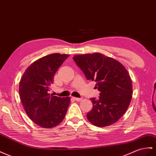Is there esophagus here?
Listing matches in <instances>:
<instances>
[{
  "mask_svg": "<svg viewBox=\"0 0 156 156\" xmlns=\"http://www.w3.org/2000/svg\"><path fill=\"white\" fill-rule=\"evenodd\" d=\"M73 99L75 100V101H77V102H80L83 100V98H75V97H73Z\"/></svg>",
  "mask_w": 156,
  "mask_h": 156,
  "instance_id": "34e87169",
  "label": "esophagus"
}]
</instances>
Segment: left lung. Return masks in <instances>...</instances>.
<instances>
[{
  "instance_id": "obj_1",
  "label": "left lung",
  "mask_w": 156,
  "mask_h": 156,
  "mask_svg": "<svg viewBox=\"0 0 156 156\" xmlns=\"http://www.w3.org/2000/svg\"><path fill=\"white\" fill-rule=\"evenodd\" d=\"M73 58L87 80L96 83L95 87L100 92L98 99L90 98L92 109L87 113L88 120L99 127L116 123L132 99V81L127 70L119 62L99 52Z\"/></svg>"
}]
</instances>
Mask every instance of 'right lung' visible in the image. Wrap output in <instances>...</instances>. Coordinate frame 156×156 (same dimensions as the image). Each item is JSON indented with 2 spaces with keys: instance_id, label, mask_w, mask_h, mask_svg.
<instances>
[{
  "instance_id": "1",
  "label": "right lung",
  "mask_w": 156,
  "mask_h": 156,
  "mask_svg": "<svg viewBox=\"0 0 156 156\" xmlns=\"http://www.w3.org/2000/svg\"><path fill=\"white\" fill-rule=\"evenodd\" d=\"M69 54L54 53L35 61L25 71L19 83L21 102L27 115L45 129L56 127L64 120L71 102L48 92L58 69Z\"/></svg>"
}]
</instances>
